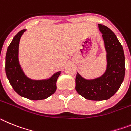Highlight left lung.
<instances>
[{
	"label": "left lung",
	"instance_id": "left-lung-1",
	"mask_svg": "<svg viewBox=\"0 0 131 131\" xmlns=\"http://www.w3.org/2000/svg\"><path fill=\"white\" fill-rule=\"evenodd\" d=\"M107 51V67L101 77L87 80L77 73L75 90L85 98L90 100H108L120 87L125 72L123 49L116 35L108 27L98 24Z\"/></svg>",
	"mask_w": 131,
	"mask_h": 131
}]
</instances>
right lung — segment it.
Segmentation results:
<instances>
[{
    "label": "right lung",
    "mask_w": 131,
    "mask_h": 131,
    "mask_svg": "<svg viewBox=\"0 0 131 131\" xmlns=\"http://www.w3.org/2000/svg\"><path fill=\"white\" fill-rule=\"evenodd\" d=\"M26 30L15 35L9 45L6 56V74L13 90L22 97L31 100H44L55 93L56 82L61 72L45 80H32L23 73L19 63V45L20 39Z\"/></svg>",
    "instance_id": "right-lung-1"
}]
</instances>
